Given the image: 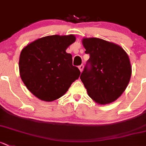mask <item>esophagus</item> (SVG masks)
<instances>
[{"instance_id":"esophagus-1","label":"esophagus","mask_w":146,"mask_h":146,"mask_svg":"<svg viewBox=\"0 0 146 146\" xmlns=\"http://www.w3.org/2000/svg\"><path fill=\"white\" fill-rule=\"evenodd\" d=\"M83 68H84L83 64H81V65H80L79 66H78V68L80 69V72L82 71V70H83Z\"/></svg>"}]
</instances>
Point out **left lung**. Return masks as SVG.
Here are the masks:
<instances>
[{"instance_id": "left-lung-1", "label": "left lung", "mask_w": 146, "mask_h": 146, "mask_svg": "<svg viewBox=\"0 0 146 146\" xmlns=\"http://www.w3.org/2000/svg\"><path fill=\"white\" fill-rule=\"evenodd\" d=\"M82 44L90 59L80 78L88 95L99 104L115 101L131 78L128 55L119 45L100 38H84Z\"/></svg>"}]
</instances>
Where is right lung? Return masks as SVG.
Here are the masks:
<instances>
[{
    "instance_id": "1",
    "label": "right lung",
    "mask_w": 146,
    "mask_h": 146,
    "mask_svg": "<svg viewBox=\"0 0 146 146\" xmlns=\"http://www.w3.org/2000/svg\"><path fill=\"white\" fill-rule=\"evenodd\" d=\"M76 40L73 35L45 36L26 46L20 54L19 73L27 89L37 98L52 101L62 96L80 71L66 52Z\"/></svg>"
}]
</instances>
